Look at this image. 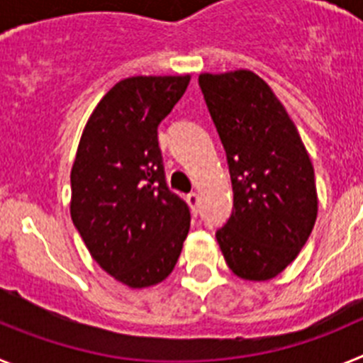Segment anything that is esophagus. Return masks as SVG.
<instances>
[{
	"mask_svg": "<svg viewBox=\"0 0 363 363\" xmlns=\"http://www.w3.org/2000/svg\"><path fill=\"white\" fill-rule=\"evenodd\" d=\"M187 203H189V207H191L192 213H196V211H198V203H200L196 192H191V194H187Z\"/></svg>",
	"mask_w": 363,
	"mask_h": 363,
	"instance_id": "1",
	"label": "esophagus"
}]
</instances>
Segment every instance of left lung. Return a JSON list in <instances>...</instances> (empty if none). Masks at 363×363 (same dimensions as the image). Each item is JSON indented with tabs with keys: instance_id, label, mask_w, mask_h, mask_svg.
I'll return each instance as SVG.
<instances>
[{
	"instance_id": "left-lung-1",
	"label": "left lung",
	"mask_w": 363,
	"mask_h": 363,
	"mask_svg": "<svg viewBox=\"0 0 363 363\" xmlns=\"http://www.w3.org/2000/svg\"><path fill=\"white\" fill-rule=\"evenodd\" d=\"M229 163L233 214L216 240L242 280L278 277L306 245L318 214L314 169L296 125L251 70L200 74Z\"/></svg>"
}]
</instances>
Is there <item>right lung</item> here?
<instances>
[{
	"label": "right lung",
	"mask_w": 363,
	"mask_h": 363,
	"mask_svg": "<svg viewBox=\"0 0 363 363\" xmlns=\"http://www.w3.org/2000/svg\"><path fill=\"white\" fill-rule=\"evenodd\" d=\"M191 76H133L101 98L70 171V218L98 265L130 289L165 280L191 227L169 191L158 125Z\"/></svg>",
	"instance_id": "right-lung-1"
}]
</instances>
